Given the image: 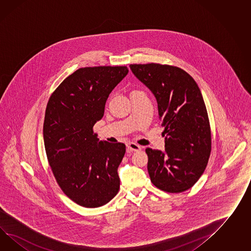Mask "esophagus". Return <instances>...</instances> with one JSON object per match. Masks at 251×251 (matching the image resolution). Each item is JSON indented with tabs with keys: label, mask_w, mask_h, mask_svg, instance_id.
I'll return each mask as SVG.
<instances>
[{
	"label": "esophagus",
	"mask_w": 251,
	"mask_h": 251,
	"mask_svg": "<svg viewBox=\"0 0 251 251\" xmlns=\"http://www.w3.org/2000/svg\"><path fill=\"white\" fill-rule=\"evenodd\" d=\"M127 148H128V151H140L141 150V146L136 144L134 142H128L127 144Z\"/></svg>",
	"instance_id": "34e87169"
}]
</instances>
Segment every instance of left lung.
<instances>
[{
    "mask_svg": "<svg viewBox=\"0 0 251 251\" xmlns=\"http://www.w3.org/2000/svg\"><path fill=\"white\" fill-rule=\"evenodd\" d=\"M129 67L154 94L165 128V151L146 149L151 180L170 193L189 190L203 174L211 151L210 126L201 92L180 68L159 63Z\"/></svg>",
    "mask_w": 251,
    "mask_h": 251,
    "instance_id": "obj_1",
    "label": "left lung"
}]
</instances>
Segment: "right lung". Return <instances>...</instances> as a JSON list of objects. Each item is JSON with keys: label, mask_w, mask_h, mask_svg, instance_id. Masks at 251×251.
Returning <instances> with one entry per match:
<instances>
[{"label": "right lung", "mask_w": 251, "mask_h": 251, "mask_svg": "<svg viewBox=\"0 0 251 251\" xmlns=\"http://www.w3.org/2000/svg\"><path fill=\"white\" fill-rule=\"evenodd\" d=\"M128 73L126 66L80 68L47 103L43 140L50 166L64 194L85 208L103 206L120 189L118 167L126 147L99 141L93 126L103 117L110 92Z\"/></svg>", "instance_id": "add662e5"}]
</instances>
